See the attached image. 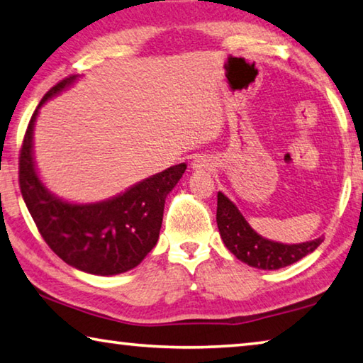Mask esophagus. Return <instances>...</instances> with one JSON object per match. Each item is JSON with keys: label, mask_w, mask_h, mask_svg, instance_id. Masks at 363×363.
<instances>
[{"label": "esophagus", "mask_w": 363, "mask_h": 363, "mask_svg": "<svg viewBox=\"0 0 363 363\" xmlns=\"http://www.w3.org/2000/svg\"><path fill=\"white\" fill-rule=\"evenodd\" d=\"M192 168L195 171H211L214 168V160L208 155H200L192 162Z\"/></svg>", "instance_id": "34e87169"}]
</instances>
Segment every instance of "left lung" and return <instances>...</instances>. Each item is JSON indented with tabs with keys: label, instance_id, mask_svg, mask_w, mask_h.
Listing matches in <instances>:
<instances>
[{
	"label": "left lung",
	"instance_id": "8db88e82",
	"mask_svg": "<svg viewBox=\"0 0 363 363\" xmlns=\"http://www.w3.org/2000/svg\"><path fill=\"white\" fill-rule=\"evenodd\" d=\"M216 220L227 250L248 266L264 270L290 266L312 253L323 242L322 237L296 245L267 240L251 229L243 214L223 192H218Z\"/></svg>",
	"mask_w": 363,
	"mask_h": 363
}]
</instances>
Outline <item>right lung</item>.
Wrapping results in <instances>:
<instances>
[{"label": "right lung", "instance_id": "obj_1", "mask_svg": "<svg viewBox=\"0 0 363 363\" xmlns=\"http://www.w3.org/2000/svg\"><path fill=\"white\" fill-rule=\"evenodd\" d=\"M75 79L72 75L52 86L32 115L19 157V186L41 237L60 259L88 274L116 275L136 267L157 245L164 200L187 164L179 163L147 177L125 194L99 203L77 205L52 195L35 168L33 125L43 104Z\"/></svg>", "mask_w": 363, "mask_h": 363}]
</instances>
